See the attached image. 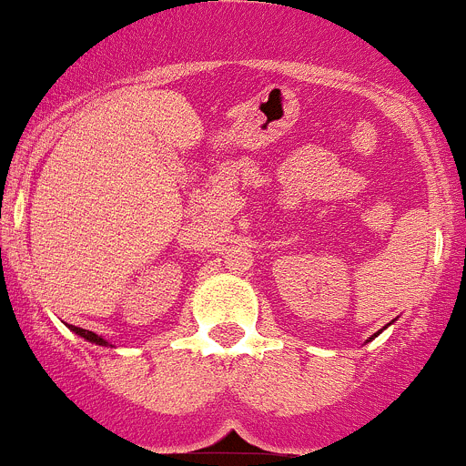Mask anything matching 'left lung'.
<instances>
[{"mask_svg":"<svg viewBox=\"0 0 466 466\" xmlns=\"http://www.w3.org/2000/svg\"><path fill=\"white\" fill-rule=\"evenodd\" d=\"M378 334H380V331H378ZM378 334H375V336H378ZM375 336H373V339H375Z\"/></svg>","mask_w":466,"mask_h":466,"instance_id":"1","label":"left lung"}]
</instances>
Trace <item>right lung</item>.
<instances>
[{"label":"right lung","mask_w":466,"mask_h":466,"mask_svg":"<svg viewBox=\"0 0 466 466\" xmlns=\"http://www.w3.org/2000/svg\"><path fill=\"white\" fill-rule=\"evenodd\" d=\"M68 327H70V331H75V334H77V336H82V339L88 340V343L105 345V348H114V345L109 343L107 339H103V336L93 334V331H88V329H82V327H75V325H68Z\"/></svg>","instance_id":"obj_1"}]
</instances>
